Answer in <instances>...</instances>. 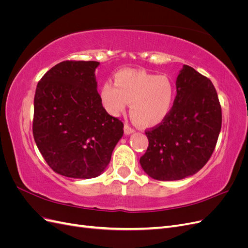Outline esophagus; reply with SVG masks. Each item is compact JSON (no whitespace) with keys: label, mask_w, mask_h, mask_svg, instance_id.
<instances>
[{"label":"esophagus","mask_w":248,"mask_h":248,"mask_svg":"<svg viewBox=\"0 0 248 248\" xmlns=\"http://www.w3.org/2000/svg\"><path fill=\"white\" fill-rule=\"evenodd\" d=\"M133 132H134V129L131 128V127H130L129 125L125 124V126H124V133L126 134V136H129V134H131V133H133Z\"/></svg>","instance_id":"34e87169"}]
</instances>
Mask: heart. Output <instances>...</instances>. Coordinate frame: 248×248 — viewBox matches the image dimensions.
Returning <instances> with one entry per match:
<instances>
[{"instance_id": "obj_1", "label": "heart", "mask_w": 248, "mask_h": 248, "mask_svg": "<svg viewBox=\"0 0 248 248\" xmlns=\"http://www.w3.org/2000/svg\"><path fill=\"white\" fill-rule=\"evenodd\" d=\"M106 80L99 90L102 106L118 116L130 103V116L142 127L160 124L174 106L175 87L167 76H155L140 69H122Z\"/></svg>"}]
</instances>
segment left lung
<instances>
[{"instance_id":"obj_1","label":"left lung","mask_w":248,"mask_h":248,"mask_svg":"<svg viewBox=\"0 0 248 248\" xmlns=\"http://www.w3.org/2000/svg\"><path fill=\"white\" fill-rule=\"evenodd\" d=\"M170 114L146 132L149 147L141 169L159 181H175L198 172L211 157L221 129V108L212 81L188 65L176 79Z\"/></svg>"}]
</instances>
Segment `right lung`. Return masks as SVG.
I'll return each instance as SVG.
<instances>
[{
    "mask_svg": "<svg viewBox=\"0 0 248 248\" xmlns=\"http://www.w3.org/2000/svg\"><path fill=\"white\" fill-rule=\"evenodd\" d=\"M96 61H64L36 88L33 136L43 158L58 174L91 179L107 169L123 123L109 116L97 92Z\"/></svg>",
    "mask_w": 248,
    "mask_h": 248,
    "instance_id": "1",
    "label": "right lung"
}]
</instances>
